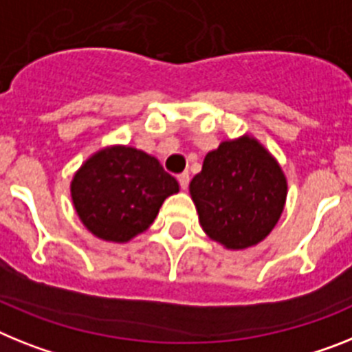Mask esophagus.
<instances>
[{
  "label": "esophagus",
  "mask_w": 352,
  "mask_h": 352,
  "mask_svg": "<svg viewBox=\"0 0 352 352\" xmlns=\"http://www.w3.org/2000/svg\"><path fill=\"white\" fill-rule=\"evenodd\" d=\"M178 182H179V187L185 190V188L188 187V182H190V174H188V173L178 174Z\"/></svg>",
  "instance_id": "1"
}]
</instances>
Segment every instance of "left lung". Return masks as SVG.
<instances>
[{
  "mask_svg": "<svg viewBox=\"0 0 352 352\" xmlns=\"http://www.w3.org/2000/svg\"><path fill=\"white\" fill-rule=\"evenodd\" d=\"M188 190L203 231L239 251L256 245L274 230L287 201V178L262 144L242 135L205 156Z\"/></svg>",
  "mask_w": 352,
  "mask_h": 352,
  "instance_id": "1",
  "label": "left lung"
}]
</instances>
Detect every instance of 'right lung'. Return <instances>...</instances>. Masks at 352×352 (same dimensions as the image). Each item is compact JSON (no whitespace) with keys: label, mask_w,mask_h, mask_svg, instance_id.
<instances>
[{"label":"right lung","mask_w":352,"mask_h":352,"mask_svg":"<svg viewBox=\"0 0 352 352\" xmlns=\"http://www.w3.org/2000/svg\"><path fill=\"white\" fill-rule=\"evenodd\" d=\"M179 190L155 156L108 146L89 156L71 182L78 217L94 236L124 244L151 226L162 203Z\"/></svg>","instance_id":"obj_1"}]
</instances>
